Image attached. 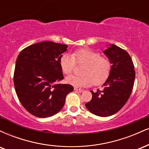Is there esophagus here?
<instances>
[{"mask_svg": "<svg viewBox=\"0 0 149 149\" xmlns=\"http://www.w3.org/2000/svg\"><path fill=\"white\" fill-rule=\"evenodd\" d=\"M74 90L75 91H76L77 92H83V90H80V89H78V88H74Z\"/></svg>", "mask_w": 149, "mask_h": 149, "instance_id": "34e87169", "label": "esophagus"}]
</instances>
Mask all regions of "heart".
Returning a JSON list of instances; mask_svg holds the SVG:
<instances>
[{"instance_id":"1","label":"heart","mask_w":149,"mask_h":149,"mask_svg":"<svg viewBox=\"0 0 149 149\" xmlns=\"http://www.w3.org/2000/svg\"><path fill=\"white\" fill-rule=\"evenodd\" d=\"M60 66L63 73L69 75L74 69L75 63L84 64L81 71L83 76H70L66 82L76 87H88L92 84L100 85L107 80L111 70V62L108 57H101L100 53L89 49H80L71 55L65 54L60 58Z\"/></svg>"}]
</instances>
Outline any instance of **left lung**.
Returning <instances> with one entry per match:
<instances>
[{
    "instance_id": "1",
    "label": "left lung",
    "mask_w": 149,
    "mask_h": 149,
    "mask_svg": "<svg viewBox=\"0 0 149 149\" xmlns=\"http://www.w3.org/2000/svg\"><path fill=\"white\" fill-rule=\"evenodd\" d=\"M111 62V70L102 90L91 91L92 98L85 104L92 113L107 117L120 110L130 96L135 79L134 64L130 54L111 44L103 52Z\"/></svg>"
}]
</instances>
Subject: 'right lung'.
Returning a JSON list of instances; mask_svg holds the SVG:
<instances>
[{
	"mask_svg": "<svg viewBox=\"0 0 149 149\" xmlns=\"http://www.w3.org/2000/svg\"><path fill=\"white\" fill-rule=\"evenodd\" d=\"M68 46L43 41L28 46L18 55L14 85L19 100L28 112L39 118L55 115L62 109L73 87L58 84L64 78L60 66Z\"/></svg>",
	"mask_w": 149,
	"mask_h": 149,
	"instance_id": "1",
	"label": "right lung"
}]
</instances>
